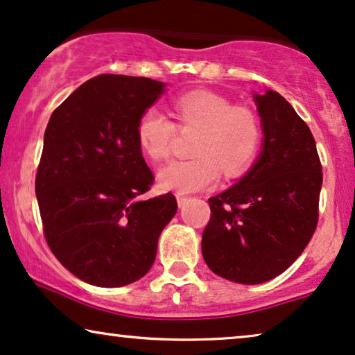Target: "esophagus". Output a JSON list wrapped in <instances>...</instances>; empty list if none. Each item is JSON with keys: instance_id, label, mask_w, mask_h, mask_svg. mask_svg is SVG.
Instances as JSON below:
<instances>
[{"instance_id": "esophagus-1", "label": "esophagus", "mask_w": 355, "mask_h": 355, "mask_svg": "<svg viewBox=\"0 0 355 355\" xmlns=\"http://www.w3.org/2000/svg\"><path fill=\"white\" fill-rule=\"evenodd\" d=\"M177 202H178V206H185L187 202H188V196H183V195H180V193H178L177 195Z\"/></svg>"}]
</instances>
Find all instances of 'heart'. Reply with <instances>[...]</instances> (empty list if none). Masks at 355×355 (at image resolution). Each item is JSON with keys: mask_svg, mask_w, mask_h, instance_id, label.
I'll use <instances>...</instances> for the list:
<instances>
[{"mask_svg": "<svg viewBox=\"0 0 355 355\" xmlns=\"http://www.w3.org/2000/svg\"><path fill=\"white\" fill-rule=\"evenodd\" d=\"M175 123L162 112L149 108L139 118L136 136L144 154L165 160L172 153L178 130L196 128L193 159L172 160L159 172L164 190L200 191L219 180L220 168L227 177H239L253 162L261 143V125L254 112L234 105L229 98L209 91H193L172 103Z\"/></svg>", "mask_w": 355, "mask_h": 355, "instance_id": "obj_1", "label": "heart"}]
</instances>
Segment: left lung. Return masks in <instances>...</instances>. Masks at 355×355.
Here are the masks:
<instances>
[{
  "mask_svg": "<svg viewBox=\"0 0 355 355\" xmlns=\"http://www.w3.org/2000/svg\"><path fill=\"white\" fill-rule=\"evenodd\" d=\"M263 153L237 185L209 198L202 258L212 272L261 284L284 272L313 237L323 172L313 135L281 94L254 96Z\"/></svg>",
  "mask_w": 355,
  "mask_h": 355,
  "instance_id": "left-lung-1",
  "label": "left lung"
}]
</instances>
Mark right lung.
<instances>
[{"instance_id": "add662e5", "label": "right lung", "mask_w": 355, "mask_h": 355, "mask_svg": "<svg viewBox=\"0 0 355 355\" xmlns=\"http://www.w3.org/2000/svg\"><path fill=\"white\" fill-rule=\"evenodd\" d=\"M149 78L101 74L51 113L35 177L46 243L76 277L98 287L141 279L177 212L154 185L136 128L164 91Z\"/></svg>"}]
</instances>
